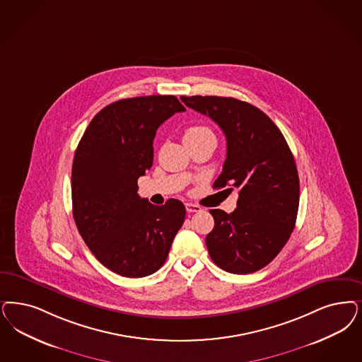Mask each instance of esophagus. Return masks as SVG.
<instances>
[{"mask_svg":"<svg viewBox=\"0 0 362 362\" xmlns=\"http://www.w3.org/2000/svg\"><path fill=\"white\" fill-rule=\"evenodd\" d=\"M186 210L188 212H199L202 211V207L194 203H186Z\"/></svg>","mask_w":362,"mask_h":362,"instance_id":"34e87169","label":"esophagus"}]
</instances>
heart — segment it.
Returning <instances> with one entry per match:
<instances>
[{
    "instance_id": "b5f03b06",
    "label": "heart",
    "mask_w": 362,
    "mask_h": 362,
    "mask_svg": "<svg viewBox=\"0 0 362 362\" xmlns=\"http://www.w3.org/2000/svg\"><path fill=\"white\" fill-rule=\"evenodd\" d=\"M185 141H198L209 137H215L211 128L206 125H191L185 131Z\"/></svg>"
}]
</instances>
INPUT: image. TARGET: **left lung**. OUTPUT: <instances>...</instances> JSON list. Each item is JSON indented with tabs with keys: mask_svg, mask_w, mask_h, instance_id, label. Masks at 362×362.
<instances>
[{
	"mask_svg": "<svg viewBox=\"0 0 362 362\" xmlns=\"http://www.w3.org/2000/svg\"><path fill=\"white\" fill-rule=\"evenodd\" d=\"M180 99L211 117L227 139L223 171L214 188L239 189L234 211L210 210L215 225L206 237L209 254L228 273L258 272L284 249L296 226L299 179L294 156L273 120L249 103L219 96Z\"/></svg>",
	"mask_w": 362,
	"mask_h": 362,
	"instance_id": "left-lung-1",
	"label": "left lung"
}]
</instances>
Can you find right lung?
Wrapping results in <instances>:
<instances>
[{
	"mask_svg": "<svg viewBox=\"0 0 362 362\" xmlns=\"http://www.w3.org/2000/svg\"><path fill=\"white\" fill-rule=\"evenodd\" d=\"M186 108L175 96H141L104 107L87 127L72 165V207L88 249L116 274L141 278L165 262L186 218L177 199L153 206L137 179L153 162L158 128Z\"/></svg>",
	"mask_w": 362,
	"mask_h": 362,
	"instance_id": "right-lung-1",
	"label": "right lung"
}]
</instances>
